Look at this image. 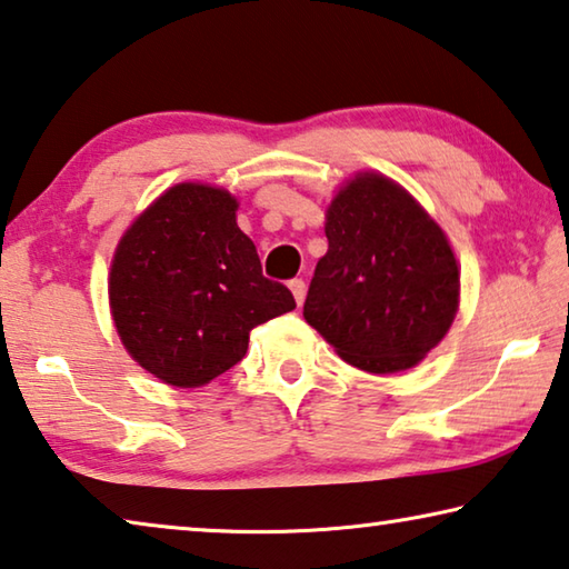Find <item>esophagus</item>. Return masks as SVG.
Here are the masks:
<instances>
[{
	"label": "esophagus",
	"mask_w": 569,
	"mask_h": 569,
	"mask_svg": "<svg viewBox=\"0 0 569 569\" xmlns=\"http://www.w3.org/2000/svg\"><path fill=\"white\" fill-rule=\"evenodd\" d=\"M290 290H292V295H295L297 305H302V302H305V292H307L305 279H302V277H295V279H290Z\"/></svg>",
	"instance_id": "34e87169"
}]
</instances>
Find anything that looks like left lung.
Masks as SVG:
<instances>
[{
	"label": "left lung",
	"mask_w": 569,
	"mask_h": 569,
	"mask_svg": "<svg viewBox=\"0 0 569 569\" xmlns=\"http://www.w3.org/2000/svg\"><path fill=\"white\" fill-rule=\"evenodd\" d=\"M325 237L305 320L360 370L413 368L459 307V264L439 223L386 176L360 173L332 199Z\"/></svg>",
	"instance_id": "8db88e82"
}]
</instances>
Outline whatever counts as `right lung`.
I'll return each mask as SVG.
<instances>
[{
	"mask_svg": "<svg viewBox=\"0 0 569 569\" xmlns=\"http://www.w3.org/2000/svg\"><path fill=\"white\" fill-rule=\"evenodd\" d=\"M237 199L179 183L120 239L110 310L138 366L176 388H199L247 356L249 332L295 310L282 282L262 274L237 227Z\"/></svg>",
	"mask_w": 569,
	"mask_h": 569,
	"instance_id": "obj_1",
	"label": "right lung"
}]
</instances>
